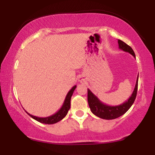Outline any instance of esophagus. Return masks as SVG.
I'll return each instance as SVG.
<instances>
[{
    "instance_id": "obj_1",
    "label": "esophagus",
    "mask_w": 155,
    "mask_h": 155,
    "mask_svg": "<svg viewBox=\"0 0 155 155\" xmlns=\"http://www.w3.org/2000/svg\"><path fill=\"white\" fill-rule=\"evenodd\" d=\"M79 81H81V82H82V79H80V80H79Z\"/></svg>"
}]
</instances>
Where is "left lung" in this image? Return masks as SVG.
Segmentation results:
<instances>
[{
  "label": "left lung",
  "instance_id": "obj_1",
  "mask_svg": "<svg viewBox=\"0 0 155 155\" xmlns=\"http://www.w3.org/2000/svg\"><path fill=\"white\" fill-rule=\"evenodd\" d=\"M118 44L119 48L120 49L130 53L136 58L134 51L129 45H127V44H125L120 39L118 40ZM138 75L132 95L127 99V101H126L123 104L118 105V106H108L107 104H104L99 100L97 96L92 93L90 89H87V101L91 111L95 116L104 119V120H114V119L118 118L123 115L124 113L128 111L129 108L134 103L137 95V90H138Z\"/></svg>",
  "mask_w": 155,
  "mask_h": 155
}]
</instances>
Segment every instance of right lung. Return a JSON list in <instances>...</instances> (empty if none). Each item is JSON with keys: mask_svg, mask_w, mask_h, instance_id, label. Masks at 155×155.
I'll use <instances>...</instances> for the list:
<instances>
[{"mask_svg": "<svg viewBox=\"0 0 155 155\" xmlns=\"http://www.w3.org/2000/svg\"><path fill=\"white\" fill-rule=\"evenodd\" d=\"M76 87V86H74L71 89L70 91L68 92L66 97H65V101H64V103L62 106V107L58 110L56 113L54 114L51 115V116L47 117H38L33 116V115L30 114L29 113L28 114L29 116H31L32 118L34 119L38 122H41V123L43 124H54L58 122L59 121L62 120L67 115L69 109L71 108V96L74 93V90Z\"/></svg>", "mask_w": 155, "mask_h": 155, "instance_id": "1", "label": "right lung"}]
</instances>
